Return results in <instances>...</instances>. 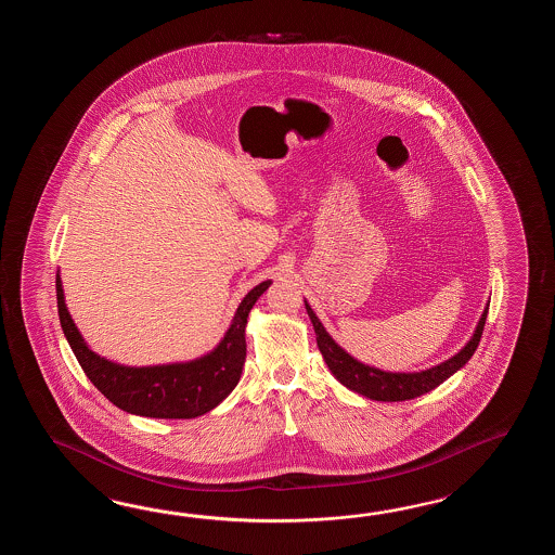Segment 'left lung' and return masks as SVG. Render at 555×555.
<instances>
[{
    "instance_id": "1",
    "label": "left lung",
    "mask_w": 555,
    "mask_h": 555,
    "mask_svg": "<svg viewBox=\"0 0 555 555\" xmlns=\"http://www.w3.org/2000/svg\"><path fill=\"white\" fill-rule=\"evenodd\" d=\"M306 309L307 315L313 323L315 335H318L319 351L323 354V359H325V363L330 366V371L335 375V378L343 383L347 389L354 390L366 399L383 402L416 399L428 390L437 389L440 383H444L450 375H454L459 369L466 365L470 361L474 351H476L478 343H480L483 325H486V315H488V307H486L482 319L474 331L470 341L466 343V347L462 349L461 353L454 354L449 361L433 366V369L421 371V373H385V371L375 369V366L363 365L351 354L345 353L341 347L331 339L330 333L323 330V325H321L318 315L313 313V309L307 304Z\"/></svg>"
}]
</instances>
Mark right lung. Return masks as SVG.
<instances>
[{"label": "right lung", "mask_w": 555, "mask_h": 555, "mask_svg": "<svg viewBox=\"0 0 555 555\" xmlns=\"http://www.w3.org/2000/svg\"><path fill=\"white\" fill-rule=\"evenodd\" d=\"M272 282H261L237 307L230 330L212 353L177 365L122 366L94 354L75 327L65 307L57 275L60 321L85 375L118 409L151 418H194L212 411L234 390L246 361V323L249 309Z\"/></svg>", "instance_id": "add662e5"}]
</instances>
